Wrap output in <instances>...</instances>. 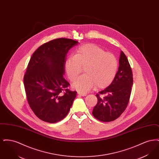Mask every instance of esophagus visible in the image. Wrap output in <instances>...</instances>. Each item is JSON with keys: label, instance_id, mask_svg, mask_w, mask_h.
<instances>
[{"label": "esophagus", "instance_id": "1", "mask_svg": "<svg viewBox=\"0 0 159 159\" xmlns=\"http://www.w3.org/2000/svg\"><path fill=\"white\" fill-rule=\"evenodd\" d=\"M78 95H80V96H82V97H84V96H86L87 95L86 93H82V92H77Z\"/></svg>", "mask_w": 159, "mask_h": 159}]
</instances>
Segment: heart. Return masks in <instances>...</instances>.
I'll use <instances>...</instances> for the list:
<instances>
[{"label":"heart","instance_id":"heart-1","mask_svg":"<svg viewBox=\"0 0 159 159\" xmlns=\"http://www.w3.org/2000/svg\"><path fill=\"white\" fill-rule=\"evenodd\" d=\"M85 66L84 74L73 83V87L80 92H86L96 86L97 89L108 86L116 75L118 62L111 53L93 44H85L76 49L74 55L68 57L64 68L68 79L73 81Z\"/></svg>","mask_w":159,"mask_h":159}]
</instances>
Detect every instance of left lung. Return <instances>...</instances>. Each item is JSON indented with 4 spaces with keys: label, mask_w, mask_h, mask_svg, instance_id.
Returning a JSON list of instances; mask_svg holds the SVG:
<instances>
[{
    "label": "left lung",
    "mask_w": 159,
    "mask_h": 159,
    "mask_svg": "<svg viewBox=\"0 0 159 159\" xmlns=\"http://www.w3.org/2000/svg\"><path fill=\"white\" fill-rule=\"evenodd\" d=\"M132 76L128 60L121 51L119 66L113 81L96 95L98 102L93 109L92 114L97 119L104 122L113 121L123 113L131 94Z\"/></svg>",
    "instance_id": "1"
}]
</instances>
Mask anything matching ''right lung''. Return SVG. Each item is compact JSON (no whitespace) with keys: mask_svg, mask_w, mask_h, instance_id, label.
Here are the masks:
<instances>
[{"mask_svg":"<svg viewBox=\"0 0 159 159\" xmlns=\"http://www.w3.org/2000/svg\"><path fill=\"white\" fill-rule=\"evenodd\" d=\"M78 42L60 38L43 44L33 53L24 77L30 107L43 121L53 123L68 113L77 95L64 78L68 51Z\"/></svg>","mask_w":159,"mask_h":159,"instance_id":"right-lung-1","label":"right lung"}]
</instances>
